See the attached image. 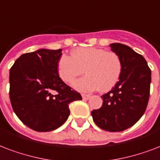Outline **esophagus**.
Instances as JSON below:
<instances>
[{
    "label": "esophagus",
    "mask_w": 160,
    "mask_h": 160,
    "mask_svg": "<svg viewBox=\"0 0 160 160\" xmlns=\"http://www.w3.org/2000/svg\"><path fill=\"white\" fill-rule=\"evenodd\" d=\"M81 96H82L83 100H85V101H86V100H88L89 98L91 97V96H90V95H87V94H82Z\"/></svg>",
    "instance_id": "34e87169"
}]
</instances>
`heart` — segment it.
Masks as SVG:
<instances>
[{
	"mask_svg": "<svg viewBox=\"0 0 160 160\" xmlns=\"http://www.w3.org/2000/svg\"><path fill=\"white\" fill-rule=\"evenodd\" d=\"M84 69L87 75L73 84L76 90L90 91L99 88L101 91H107L119 80L122 61L116 53L91 47L78 48L71 56H62L58 60V75L68 84L82 75Z\"/></svg>",
	"mask_w": 160,
	"mask_h": 160,
	"instance_id": "heart-1",
	"label": "heart"
}]
</instances>
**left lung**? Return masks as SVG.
<instances>
[{"label": "left lung", "instance_id": "left-lung-1", "mask_svg": "<svg viewBox=\"0 0 160 160\" xmlns=\"http://www.w3.org/2000/svg\"><path fill=\"white\" fill-rule=\"evenodd\" d=\"M122 61L119 81L102 96V107L91 116L100 128L122 132L131 128L145 112L149 98L151 70L141 54L122 43L110 44Z\"/></svg>", "mask_w": 160, "mask_h": 160}]
</instances>
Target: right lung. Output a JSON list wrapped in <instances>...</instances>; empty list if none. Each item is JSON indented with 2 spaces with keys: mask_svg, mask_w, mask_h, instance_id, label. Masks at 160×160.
<instances>
[{
  "mask_svg": "<svg viewBox=\"0 0 160 160\" xmlns=\"http://www.w3.org/2000/svg\"><path fill=\"white\" fill-rule=\"evenodd\" d=\"M61 52L40 48L24 53L10 69L12 109L34 131L49 132L62 126L70 113L69 103L82 99L58 75Z\"/></svg>",
  "mask_w": 160,
  "mask_h": 160,
  "instance_id": "1",
  "label": "right lung"
}]
</instances>
